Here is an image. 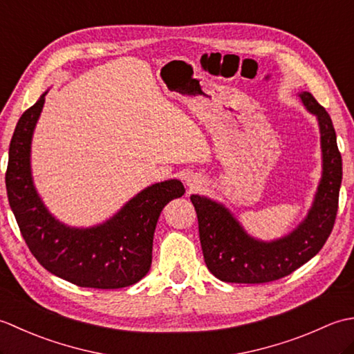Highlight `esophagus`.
I'll use <instances>...</instances> for the list:
<instances>
[{"label": "esophagus", "mask_w": 354, "mask_h": 354, "mask_svg": "<svg viewBox=\"0 0 354 354\" xmlns=\"http://www.w3.org/2000/svg\"><path fill=\"white\" fill-rule=\"evenodd\" d=\"M201 184H202V179L199 176H196V175H192V176L187 178V185L190 187V190L198 189Z\"/></svg>", "instance_id": "obj_1"}]
</instances>
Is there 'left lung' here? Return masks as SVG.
<instances>
[{
	"mask_svg": "<svg viewBox=\"0 0 354 354\" xmlns=\"http://www.w3.org/2000/svg\"><path fill=\"white\" fill-rule=\"evenodd\" d=\"M299 97L304 106L318 117L322 178L310 212L297 230L280 240L260 242L248 236L223 205L198 194L190 198L198 214L205 265L222 281L259 284L289 275L321 251L333 230L342 181L336 132L327 111L310 93L304 91Z\"/></svg>",
	"mask_w": 354,
	"mask_h": 354,
	"instance_id": "1",
	"label": "left lung"
}]
</instances>
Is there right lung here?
I'll use <instances>...</instances> for the list:
<instances>
[{
  "mask_svg": "<svg viewBox=\"0 0 354 354\" xmlns=\"http://www.w3.org/2000/svg\"><path fill=\"white\" fill-rule=\"evenodd\" d=\"M44 102L45 94L21 115L9 147L6 189L21 234L48 272L80 288L120 289L135 284L152 265L158 217L171 199L183 196L184 185L178 179L153 184L99 227H65L44 207L30 171V145Z\"/></svg>",
  "mask_w": 354,
  "mask_h": 354,
  "instance_id": "obj_1",
  "label": "right lung"
}]
</instances>
